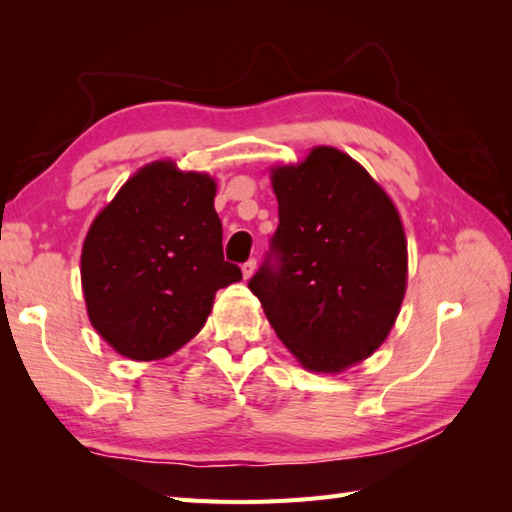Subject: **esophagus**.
Masks as SVG:
<instances>
[{
    "label": "esophagus",
    "instance_id": "esophagus-1",
    "mask_svg": "<svg viewBox=\"0 0 512 512\" xmlns=\"http://www.w3.org/2000/svg\"><path fill=\"white\" fill-rule=\"evenodd\" d=\"M255 270H257V262L255 259H248V262L242 266V275H244V279H250L255 275Z\"/></svg>",
    "mask_w": 512,
    "mask_h": 512
}]
</instances>
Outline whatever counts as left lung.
I'll use <instances>...</instances> for the list:
<instances>
[{
	"label": "left lung",
	"instance_id": "1",
	"mask_svg": "<svg viewBox=\"0 0 512 512\" xmlns=\"http://www.w3.org/2000/svg\"><path fill=\"white\" fill-rule=\"evenodd\" d=\"M275 264L248 281L301 367L339 374L385 343L407 290V237L387 191L345 151L319 145L270 167Z\"/></svg>",
	"mask_w": 512,
	"mask_h": 512
}]
</instances>
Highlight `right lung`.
Listing matches in <instances>:
<instances>
[{"instance_id": "obj_1", "label": "right lung", "mask_w": 512, "mask_h": 512, "mask_svg": "<svg viewBox=\"0 0 512 512\" xmlns=\"http://www.w3.org/2000/svg\"><path fill=\"white\" fill-rule=\"evenodd\" d=\"M215 178L154 160L94 217L81 250L92 328L132 361H160L189 343L215 292L242 279L224 262Z\"/></svg>"}]
</instances>
